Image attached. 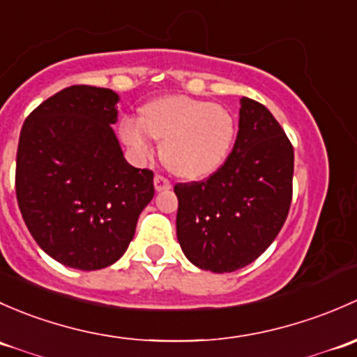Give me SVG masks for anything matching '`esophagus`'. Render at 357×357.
Returning a JSON list of instances; mask_svg holds the SVG:
<instances>
[{
  "label": "esophagus",
  "mask_w": 357,
  "mask_h": 357,
  "mask_svg": "<svg viewBox=\"0 0 357 357\" xmlns=\"http://www.w3.org/2000/svg\"><path fill=\"white\" fill-rule=\"evenodd\" d=\"M172 187L170 180L165 178L163 175H156L154 177V189H156V192H161V190H168Z\"/></svg>",
  "instance_id": "1"
}]
</instances>
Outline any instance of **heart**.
I'll return each instance as SVG.
<instances>
[{
    "label": "heart",
    "mask_w": 357,
    "mask_h": 357,
    "mask_svg": "<svg viewBox=\"0 0 357 357\" xmlns=\"http://www.w3.org/2000/svg\"><path fill=\"white\" fill-rule=\"evenodd\" d=\"M120 139L141 160L151 156V137L161 144L163 165L177 177L201 180L218 172L237 137L235 116L223 106L183 94L156 98L125 119Z\"/></svg>",
    "instance_id": "1"
}]
</instances>
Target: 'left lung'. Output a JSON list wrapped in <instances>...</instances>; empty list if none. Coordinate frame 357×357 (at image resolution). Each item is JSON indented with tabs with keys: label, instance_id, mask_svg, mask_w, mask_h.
Segmentation results:
<instances>
[{
	"label": "left lung",
	"instance_id": "1",
	"mask_svg": "<svg viewBox=\"0 0 357 357\" xmlns=\"http://www.w3.org/2000/svg\"><path fill=\"white\" fill-rule=\"evenodd\" d=\"M294 148L270 109L242 98L225 165L203 182L177 183V238L201 270L230 273L259 258L292 201Z\"/></svg>",
	"mask_w": 357,
	"mask_h": 357
}]
</instances>
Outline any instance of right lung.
Returning <instances> with one entry per match:
<instances>
[{
	"label": "right lung",
	"mask_w": 357,
	"mask_h": 357,
	"mask_svg": "<svg viewBox=\"0 0 357 357\" xmlns=\"http://www.w3.org/2000/svg\"><path fill=\"white\" fill-rule=\"evenodd\" d=\"M119 99L112 89L70 86L27 116L18 139L22 218L46 255L77 270L122 258L154 196L153 172L127 163L112 128Z\"/></svg>",
	"instance_id": "1"
}]
</instances>
